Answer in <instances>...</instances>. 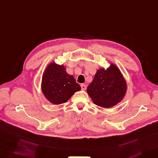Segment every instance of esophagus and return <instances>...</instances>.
Returning a JSON list of instances; mask_svg holds the SVG:
<instances>
[{
	"label": "esophagus",
	"instance_id": "1",
	"mask_svg": "<svg viewBox=\"0 0 158 158\" xmlns=\"http://www.w3.org/2000/svg\"><path fill=\"white\" fill-rule=\"evenodd\" d=\"M81 89L82 90H85L86 89H87L86 85H85V84H81Z\"/></svg>",
	"mask_w": 158,
	"mask_h": 158
}]
</instances>
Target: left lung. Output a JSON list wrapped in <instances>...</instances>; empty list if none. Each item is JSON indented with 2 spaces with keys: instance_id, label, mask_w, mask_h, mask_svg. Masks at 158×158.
Instances as JSON below:
<instances>
[{
  "instance_id": "obj_1",
  "label": "left lung",
  "mask_w": 158,
  "mask_h": 158,
  "mask_svg": "<svg viewBox=\"0 0 158 158\" xmlns=\"http://www.w3.org/2000/svg\"><path fill=\"white\" fill-rule=\"evenodd\" d=\"M127 85L122 74L115 64L106 70L100 69L87 87V93L97 106L107 108L115 106L125 96Z\"/></svg>"
}]
</instances>
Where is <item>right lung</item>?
<instances>
[{"instance_id":"1","label":"right lung","mask_w":158,"mask_h":158,"mask_svg":"<svg viewBox=\"0 0 158 158\" xmlns=\"http://www.w3.org/2000/svg\"><path fill=\"white\" fill-rule=\"evenodd\" d=\"M81 89L73 76L69 75L63 65L51 63L44 72L42 91L46 98L53 104L67 102L74 93Z\"/></svg>"}]
</instances>
